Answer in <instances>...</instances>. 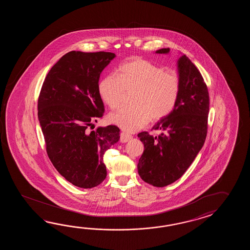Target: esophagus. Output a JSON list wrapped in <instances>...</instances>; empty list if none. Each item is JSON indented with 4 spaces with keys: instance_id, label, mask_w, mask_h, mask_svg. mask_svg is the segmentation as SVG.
<instances>
[{
    "instance_id": "34e87169",
    "label": "esophagus",
    "mask_w": 250,
    "mask_h": 250,
    "mask_svg": "<svg viewBox=\"0 0 250 250\" xmlns=\"http://www.w3.org/2000/svg\"><path fill=\"white\" fill-rule=\"evenodd\" d=\"M132 138V136L131 135H129V134H127V133L122 132L121 133V138H120V140H121V142L122 143H126L127 142L128 140H130Z\"/></svg>"
}]
</instances>
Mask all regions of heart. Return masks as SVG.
<instances>
[{"label":"heart","mask_w":250,"mask_h":250,"mask_svg":"<svg viewBox=\"0 0 250 250\" xmlns=\"http://www.w3.org/2000/svg\"><path fill=\"white\" fill-rule=\"evenodd\" d=\"M181 79L173 71L143 58L129 60L118 70L99 82L98 93L111 109L117 108L126 92L134 91L132 105L121 107L109 115L111 123L133 132L146 126L152 119L161 121L174 110L181 93Z\"/></svg>","instance_id":"heart-1"}]
</instances>
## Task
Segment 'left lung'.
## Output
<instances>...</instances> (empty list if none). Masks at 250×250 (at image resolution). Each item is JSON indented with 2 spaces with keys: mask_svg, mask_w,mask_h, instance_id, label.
Returning <instances> with one entry per match:
<instances>
[{
  "mask_svg": "<svg viewBox=\"0 0 250 250\" xmlns=\"http://www.w3.org/2000/svg\"><path fill=\"white\" fill-rule=\"evenodd\" d=\"M169 52V48L156 51ZM178 68L181 83L179 100L170 115L152 127L161 134L154 136L143 131L138 135L145 147L138 162V174L146 183L159 188L173 183L185 173L208 134V85L185 54L179 59Z\"/></svg>",
  "mask_w": 250,
  "mask_h": 250,
  "instance_id": "1",
  "label": "left lung"
}]
</instances>
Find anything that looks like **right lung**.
Listing matches in <instances>:
<instances>
[{"label": "right lung", "instance_id": "right-lung-1", "mask_svg": "<svg viewBox=\"0 0 250 250\" xmlns=\"http://www.w3.org/2000/svg\"><path fill=\"white\" fill-rule=\"evenodd\" d=\"M114 57L109 52L66 53L48 72L38 96L48 157L61 175L83 188L104 181V154L120 138L115 125L88 129L104 115L98 81Z\"/></svg>", "mask_w": 250, "mask_h": 250}]
</instances>
